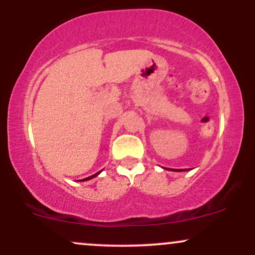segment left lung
<instances>
[{
    "label": "left lung",
    "mask_w": 255,
    "mask_h": 255,
    "mask_svg": "<svg viewBox=\"0 0 255 255\" xmlns=\"http://www.w3.org/2000/svg\"><path fill=\"white\" fill-rule=\"evenodd\" d=\"M168 170H172V171H184L186 169H168Z\"/></svg>",
    "instance_id": "1"
}]
</instances>
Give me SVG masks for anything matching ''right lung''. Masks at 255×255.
Segmentation results:
<instances>
[{"mask_svg": "<svg viewBox=\"0 0 255 255\" xmlns=\"http://www.w3.org/2000/svg\"><path fill=\"white\" fill-rule=\"evenodd\" d=\"M99 174H101V171H99V172H97V174L92 175V176H89V177H86V178H83V180H81V181H87V180H91V178H93V177L98 176V175H99Z\"/></svg>", "mask_w": 255, "mask_h": 255, "instance_id": "1", "label": "right lung"}]
</instances>
